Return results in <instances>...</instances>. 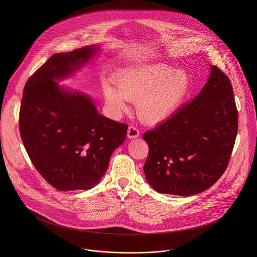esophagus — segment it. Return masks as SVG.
I'll use <instances>...</instances> for the list:
<instances>
[{
	"instance_id": "1",
	"label": "esophagus",
	"mask_w": 257,
	"mask_h": 257,
	"mask_svg": "<svg viewBox=\"0 0 257 257\" xmlns=\"http://www.w3.org/2000/svg\"><path fill=\"white\" fill-rule=\"evenodd\" d=\"M140 137V131L136 125H130L127 128V138L128 139H136Z\"/></svg>"
}]
</instances>
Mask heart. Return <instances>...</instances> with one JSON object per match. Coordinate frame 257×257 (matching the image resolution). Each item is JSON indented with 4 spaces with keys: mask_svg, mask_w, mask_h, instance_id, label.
I'll use <instances>...</instances> for the list:
<instances>
[{
    "mask_svg": "<svg viewBox=\"0 0 257 257\" xmlns=\"http://www.w3.org/2000/svg\"><path fill=\"white\" fill-rule=\"evenodd\" d=\"M116 90L104 84L107 104L114 111L126 110L125 99L137 101L139 116L159 122L171 116L190 89L189 75L164 64H147L119 70L114 75Z\"/></svg>",
    "mask_w": 257,
    "mask_h": 257,
    "instance_id": "heart-1",
    "label": "heart"
}]
</instances>
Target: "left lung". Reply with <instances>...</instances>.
<instances>
[{
	"instance_id": "left-lung-1",
	"label": "left lung",
	"mask_w": 257,
	"mask_h": 257,
	"mask_svg": "<svg viewBox=\"0 0 257 257\" xmlns=\"http://www.w3.org/2000/svg\"><path fill=\"white\" fill-rule=\"evenodd\" d=\"M237 130L231 83L213 65L199 95L144 135L147 182L159 193L178 196L209 189L228 165Z\"/></svg>"
}]
</instances>
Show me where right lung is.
Wrapping results in <instances>:
<instances>
[{
  "label": "right lung",
  "mask_w": 257,
  "mask_h": 257,
  "mask_svg": "<svg viewBox=\"0 0 257 257\" xmlns=\"http://www.w3.org/2000/svg\"><path fill=\"white\" fill-rule=\"evenodd\" d=\"M96 50L87 46L53 54L24 89L19 118L23 144L38 173L59 191L94 187L126 137V123L100 114L89 97L66 92L54 81L73 73Z\"/></svg>",
  "instance_id": "obj_1"
}]
</instances>
